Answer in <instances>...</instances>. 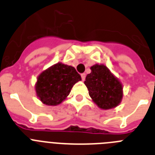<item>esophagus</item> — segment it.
Returning <instances> with one entry per match:
<instances>
[{
    "label": "esophagus",
    "instance_id": "34e87169",
    "mask_svg": "<svg viewBox=\"0 0 155 155\" xmlns=\"http://www.w3.org/2000/svg\"><path fill=\"white\" fill-rule=\"evenodd\" d=\"M81 78H82V80H83V81H84V80H85V78H86V73H82Z\"/></svg>",
    "mask_w": 155,
    "mask_h": 155
}]
</instances>
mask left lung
I'll list each match as a JSON object with an SVG mask.
<instances>
[{
  "label": "left lung",
  "mask_w": 155,
  "mask_h": 155,
  "mask_svg": "<svg viewBox=\"0 0 155 155\" xmlns=\"http://www.w3.org/2000/svg\"><path fill=\"white\" fill-rule=\"evenodd\" d=\"M91 69L84 83L94 103L104 110L118 106L123 96L122 83L104 64H94Z\"/></svg>",
  "instance_id": "8db88e82"
}]
</instances>
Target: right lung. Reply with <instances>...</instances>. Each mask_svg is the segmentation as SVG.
Returning a JSON list of instances; mask_svg holds the SVG:
<instances>
[{"label": "right lung", "mask_w": 155, "mask_h": 155, "mask_svg": "<svg viewBox=\"0 0 155 155\" xmlns=\"http://www.w3.org/2000/svg\"><path fill=\"white\" fill-rule=\"evenodd\" d=\"M81 80L76 68L59 62L40 73L36 83V92L47 105H58L69 94L75 83Z\"/></svg>", "instance_id": "right-lung-1"}]
</instances>
